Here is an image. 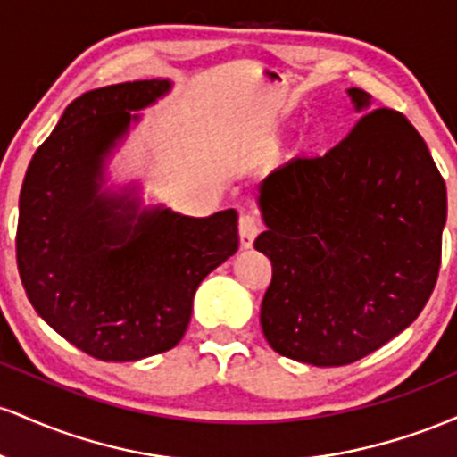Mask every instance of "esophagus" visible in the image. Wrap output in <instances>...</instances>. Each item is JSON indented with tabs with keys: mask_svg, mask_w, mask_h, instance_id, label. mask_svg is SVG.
<instances>
[{
	"mask_svg": "<svg viewBox=\"0 0 457 457\" xmlns=\"http://www.w3.org/2000/svg\"><path fill=\"white\" fill-rule=\"evenodd\" d=\"M260 229H262V225L258 221V217H253V214H240V219H238L240 246L249 249V246L253 245L255 236L260 234Z\"/></svg>",
	"mask_w": 457,
	"mask_h": 457,
	"instance_id": "esophagus-1",
	"label": "esophagus"
}]
</instances>
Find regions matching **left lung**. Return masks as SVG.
<instances>
[{
	"label": "left lung",
	"mask_w": 457,
	"mask_h": 457,
	"mask_svg": "<svg viewBox=\"0 0 457 457\" xmlns=\"http://www.w3.org/2000/svg\"><path fill=\"white\" fill-rule=\"evenodd\" d=\"M359 109L324 156H296L260 182L272 264L260 322L270 348L316 367L363 359L411 327L438 279L447 188L400 112Z\"/></svg>",
	"instance_id": "left-lung-1"
}]
</instances>
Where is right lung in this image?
I'll return each instance as SVG.
<instances>
[{
  "label": "right lung",
  "instance_id": "1",
  "mask_svg": "<svg viewBox=\"0 0 457 457\" xmlns=\"http://www.w3.org/2000/svg\"><path fill=\"white\" fill-rule=\"evenodd\" d=\"M170 90L127 81L75 98L31 156L19 197L17 264L29 303L66 342L101 361L165 353L188 327L193 296L238 249V214L135 212L98 195L103 156L135 109ZM122 207L123 213L117 208Z\"/></svg>",
  "mask_w": 457,
  "mask_h": 457
}]
</instances>
